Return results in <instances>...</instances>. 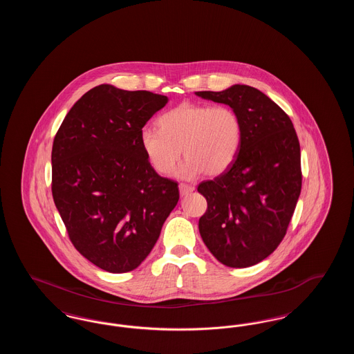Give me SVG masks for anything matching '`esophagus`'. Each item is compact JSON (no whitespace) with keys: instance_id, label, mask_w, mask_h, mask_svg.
I'll return each instance as SVG.
<instances>
[{"instance_id":"1","label":"esophagus","mask_w":354,"mask_h":354,"mask_svg":"<svg viewBox=\"0 0 354 354\" xmlns=\"http://www.w3.org/2000/svg\"><path fill=\"white\" fill-rule=\"evenodd\" d=\"M194 189H195V188H194L192 185H185V183H180V185H179V192H180L182 196H185V195L191 194Z\"/></svg>"}]
</instances>
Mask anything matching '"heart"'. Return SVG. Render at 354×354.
Returning <instances> with one entry per match:
<instances>
[{
  "label": "heart",
  "instance_id": "heart-1",
  "mask_svg": "<svg viewBox=\"0 0 354 354\" xmlns=\"http://www.w3.org/2000/svg\"><path fill=\"white\" fill-rule=\"evenodd\" d=\"M158 129L140 131L139 143L147 162L160 175H169L185 160L178 175L192 179L203 172L219 175L235 162L243 142V122L230 106L185 102L162 114Z\"/></svg>",
  "mask_w": 354,
  "mask_h": 354
}]
</instances>
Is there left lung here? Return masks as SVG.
Instances as JSON below:
<instances>
[{"instance_id":"obj_1","label":"left lung","mask_w":354,"mask_h":354,"mask_svg":"<svg viewBox=\"0 0 354 354\" xmlns=\"http://www.w3.org/2000/svg\"><path fill=\"white\" fill-rule=\"evenodd\" d=\"M195 94L228 104L243 122L235 162L198 191L207 199L199 219L204 244L221 264L247 268L268 257L286 236L301 192L299 138L283 109L254 87Z\"/></svg>"}]
</instances>
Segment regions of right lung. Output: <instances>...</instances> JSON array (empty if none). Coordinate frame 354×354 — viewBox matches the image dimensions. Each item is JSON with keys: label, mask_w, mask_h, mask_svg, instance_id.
<instances>
[{"label": "right lung", "mask_w": 354, "mask_h": 354, "mask_svg": "<svg viewBox=\"0 0 354 354\" xmlns=\"http://www.w3.org/2000/svg\"><path fill=\"white\" fill-rule=\"evenodd\" d=\"M169 98L100 84L70 109L51 150V192L75 250L111 273L135 270L151 252L179 201L139 135Z\"/></svg>", "instance_id": "1"}]
</instances>
